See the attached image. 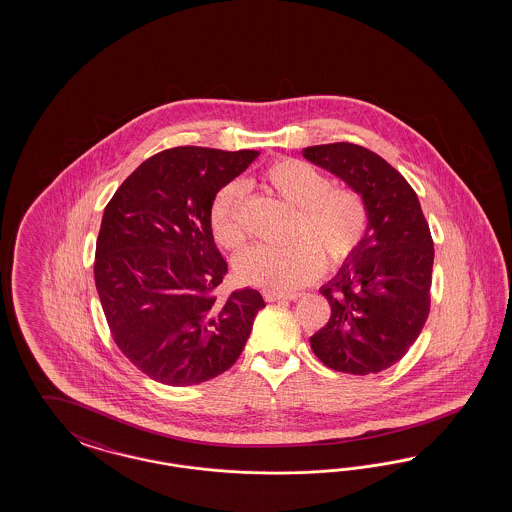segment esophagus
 Returning a JSON list of instances; mask_svg holds the SVG:
<instances>
[{
    "label": "esophagus",
    "instance_id": "esophagus-1",
    "mask_svg": "<svg viewBox=\"0 0 512 512\" xmlns=\"http://www.w3.org/2000/svg\"><path fill=\"white\" fill-rule=\"evenodd\" d=\"M264 296H266V300L268 302H276V300H298L300 298V293H296V291H283V293H278V291H266L264 293Z\"/></svg>",
    "mask_w": 512,
    "mask_h": 512
}]
</instances>
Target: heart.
Here are the masks:
<instances>
[{
    "mask_svg": "<svg viewBox=\"0 0 512 512\" xmlns=\"http://www.w3.org/2000/svg\"><path fill=\"white\" fill-rule=\"evenodd\" d=\"M263 184L279 201L295 208L289 246H255L236 261V272L249 285L289 291L317 278L323 270L321 249L330 263H341L362 242L368 210L353 189L332 180L298 159H283L263 172ZM210 227L223 248H240L248 238L244 187L229 184L217 193Z\"/></svg>",
    "mask_w": 512,
    "mask_h": 512,
    "instance_id": "heart-1",
    "label": "heart"
}]
</instances>
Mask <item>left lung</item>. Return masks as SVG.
<instances>
[{
	"label": "left lung",
	"mask_w": 512,
	"mask_h": 512,
	"mask_svg": "<svg viewBox=\"0 0 512 512\" xmlns=\"http://www.w3.org/2000/svg\"><path fill=\"white\" fill-rule=\"evenodd\" d=\"M302 155L357 191L368 210L362 242L319 289L332 313L311 336V351L336 372H383L409 351L430 313L434 242L419 197L358 144L308 146Z\"/></svg>",
	"instance_id": "left-lung-1"
}]
</instances>
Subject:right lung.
<instances>
[{
    "label": "right lung",
    "mask_w": 512,
    "mask_h": 512,
    "mask_svg": "<svg viewBox=\"0 0 512 512\" xmlns=\"http://www.w3.org/2000/svg\"><path fill=\"white\" fill-rule=\"evenodd\" d=\"M257 157L201 146L159 152L105 208L95 287L116 345L157 383L187 387L227 372L264 308L249 287L217 298L227 263L210 227L217 191Z\"/></svg>",
    "instance_id": "right-lung-1"
}]
</instances>
